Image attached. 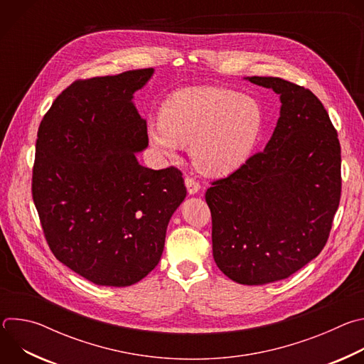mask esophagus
Returning <instances> with one entry per match:
<instances>
[{
	"mask_svg": "<svg viewBox=\"0 0 364 364\" xmlns=\"http://www.w3.org/2000/svg\"><path fill=\"white\" fill-rule=\"evenodd\" d=\"M184 183H186V187H187L188 194H196V193L200 190V187H201L200 183L196 181L193 177H186Z\"/></svg>",
	"mask_w": 364,
	"mask_h": 364,
	"instance_id": "1",
	"label": "esophagus"
}]
</instances>
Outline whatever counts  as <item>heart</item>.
<instances>
[{
	"label": "heart",
	"mask_w": 364,
	"mask_h": 364,
	"mask_svg": "<svg viewBox=\"0 0 364 364\" xmlns=\"http://www.w3.org/2000/svg\"><path fill=\"white\" fill-rule=\"evenodd\" d=\"M264 127L256 99L215 86L186 87L163 103L160 121L148 124L149 144L168 157L178 145L203 174L225 176L239 168L252 154Z\"/></svg>",
	"instance_id": "1"
}]
</instances>
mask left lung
Returning a JSON list of instances; mask_svg holds the SVG:
<instances>
[{
    "label": "left lung",
    "instance_id": "8db88e82",
    "mask_svg": "<svg viewBox=\"0 0 364 364\" xmlns=\"http://www.w3.org/2000/svg\"><path fill=\"white\" fill-rule=\"evenodd\" d=\"M279 95L281 117L264 151L212 183L213 257L243 285L285 279L320 255L341 196V148L321 100L281 77H247Z\"/></svg>",
    "mask_w": 364,
    "mask_h": 364
}]
</instances>
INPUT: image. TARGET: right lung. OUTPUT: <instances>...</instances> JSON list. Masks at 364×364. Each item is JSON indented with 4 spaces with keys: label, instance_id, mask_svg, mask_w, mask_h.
<instances>
[{
    "label": "right lung",
    "instance_id": "1",
    "mask_svg": "<svg viewBox=\"0 0 364 364\" xmlns=\"http://www.w3.org/2000/svg\"><path fill=\"white\" fill-rule=\"evenodd\" d=\"M154 69L75 80L43 117L31 194L58 261L96 285L128 287L163 255L187 190L176 167H142L146 121L132 95Z\"/></svg>",
    "mask_w": 364,
    "mask_h": 364
}]
</instances>
